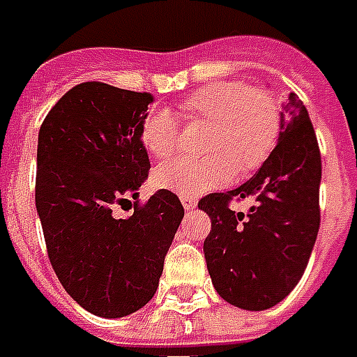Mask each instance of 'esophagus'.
Masks as SVG:
<instances>
[{
	"label": "esophagus",
	"instance_id": "34e87169",
	"mask_svg": "<svg viewBox=\"0 0 357 357\" xmlns=\"http://www.w3.org/2000/svg\"><path fill=\"white\" fill-rule=\"evenodd\" d=\"M181 203H182V207L186 208V211H194L195 205H197V201H195L194 197H188V195H182Z\"/></svg>",
	"mask_w": 357,
	"mask_h": 357
}]
</instances>
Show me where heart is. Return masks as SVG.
I'll list each match as a JSON object with an SVG mask.
<instances>
[{"label":"heart","instance_id":"b5f03b06","mask_svg":"<svg viewBox=\"0 0 357 357\" xmlns=\"http://www.w3.org/2000/svg\"><path fill=\"white\" fill-rule=\"evenodd\" d=\"M182 114L208 124L205 158H175L154 169V184L176 195L195 197L231 181L235 169L250 173L269 158L280 131L275 98L243 82H214L182 101ZM181 122L167 107H152L141 120L139 139L154 158L176 150Z\"/></svg>","mask_w":357,"mask_h":357}]
</instances>
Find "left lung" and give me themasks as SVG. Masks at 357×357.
<instances>
[{
	"mask_svg": "<svg viewBox=\"0 0 357 357\" xmlns=\"http://www.w3.org/2000/svg\"><path fill=\"white\" fill-rule=\"evenodd\" d=\"M321 158L309 111L291 92L277 146L250 181L197 203L211 218L203 243L218 296L245 310L275 307L301 280L320 229ZM252 199L248 213L229 207Z\"/></svg>",
	"mask_w": 357,
	"mask_h": 357,
	"instance_id": "8db88e82",
	"label": "left lung"
}]
</instances>
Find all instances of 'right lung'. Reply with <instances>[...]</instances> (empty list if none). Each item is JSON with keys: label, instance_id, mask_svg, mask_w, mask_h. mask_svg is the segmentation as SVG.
<instances>
[{"label": "right lung", "instance_id": "right-lung-1", "mask_svg": "<svg viewBox=\"0 0 357 357\" xmlns=\"http://www.w3.org/2000/svg\"><path fill=\"white\" fill-rule=\"evenodd\" d=\"M152 96L82 82L45 118L37 143L36 207L50 265L82 309L122 318L154 297L163 259L184 218L173 192L144 205L149 154L139 139ZM134 203H130V199ZM134 214L118 219V204Z\"/></svg>", "mask_w": 357, "mask_h": 357}]
</instances>
